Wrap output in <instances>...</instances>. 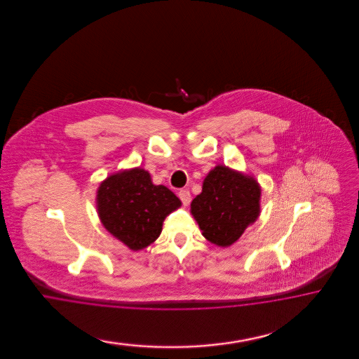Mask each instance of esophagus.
<instances>
[{"mask_svg": "<svg viewBox=\"0 0 359 359\" xmlns=\"http://www.w3.org/2000/svg\"><path fill=\"white\" fill-rule=\"evenodd\" d=\"M179 197H180V200H182V203H183L184 205H188V204L191 203V194H189L188 189L179 191Z\"/></svg>", "mask_w": 359, "mask_h": 359, "instance_id": "34e87169", "label": "esophagus"}]
</instances>
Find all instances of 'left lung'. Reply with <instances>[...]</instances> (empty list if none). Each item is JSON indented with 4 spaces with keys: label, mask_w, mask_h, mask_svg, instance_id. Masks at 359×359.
Masks as SVG:
<instances>
[{
    "label": "left lung",
    "mask_w": 359,
    "mask_h": 359,
    "mask_svg": "<svg viewBox=\"0 0 359 359\" xmlns=\"http://www.w3.org/2000/svg\"><path fill=\"white\" fill-rule=\"evenodd\" d=\"M259 200L261 187L254 177L217 165L192 200L191 213L209 242L226 248L258 218Z\"/></svg>",
    "instance_id": "left-lung-1"
}]
</instances>
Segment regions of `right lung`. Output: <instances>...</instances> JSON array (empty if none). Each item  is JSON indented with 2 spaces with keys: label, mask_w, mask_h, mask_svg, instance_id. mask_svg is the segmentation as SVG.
Here are the masks:
<instances>
[{
  "label": "right lung",
  "mask_w": 359,
  "mask_h": 359,
  "mask_svg": "<svg viewBox=\"0 0 359 359\" xmlns=\"http://www.w3.org/2000/svg\"><path fill=\"white\" fill-rule=\"evenodd\" d=\"M180 205L174 192L152 184L151 176L142 168L111 175L98 187L102 225L134 251L151 245L162 233L164 218Z\"/></svg>",
  "instance_id": "1"
}]
</instances>
